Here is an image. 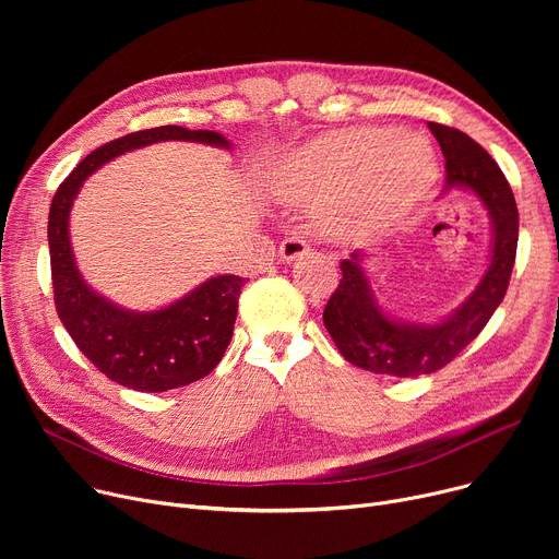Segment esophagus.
I'll return each instance as SVG.
<instances>
[{
  "label": "esophagus",
  "mask_w": 559,
  "mask_h": 559,
  "mask_svg": "<svg viewBox=\"0 0 559 559\" xmlns=\"http://www.w3.org/2000/svg\"><path fill=\"white\" fill-rule=\"evenodd\" d=\"M278 253H281V258L285 262H292V260H297V258L310 253V245L306 240H301V238H287V240L281 242Z\"/></svg>",
  "instance_id": "esophagus-1"
}]
</instances>
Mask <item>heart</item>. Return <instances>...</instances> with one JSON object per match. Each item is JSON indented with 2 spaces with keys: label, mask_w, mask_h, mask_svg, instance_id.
<instances>
[{
  "label": "heart",
  "mask_w": 559,
  "mask_h": 559,
  "mask_svg": "<svg viewBox=\"0 0 559 559\" xmlns=\"http://www.w3.org/2000/svg\"><path fill=\"white\" fill-rule=\"evenodd\" d=\"M432 176L426 142L392 129H346L285 156L274 190L292 201H331L329 222L373 224L413 205Z\"/></svg>",
  "instance_id": "1"
}]
</instances>
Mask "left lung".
<instances>
[{
  "label": "left lung",
  "mask_w": 559,
  "mask_h": 559,
  "mask_svg": "<svg viewBox=\"0 0 559 559\" xmlns=\"http://www.w3.org/2000/svg\"><path fill=\"white\" fill-rule=\"evenodd\" d=\"M447 158V190H474L493 224V251L480 285L442 324H403L378 308L360 267L362 253L342 260V281L324 308V326L344 360L373 373L413 378L447 367L474 342L503 301L519 240V211L501 167L466 133L428 122Z\"/></svg>",
  "instance_id": "obj_1"
}]
</instances>
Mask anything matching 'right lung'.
<instances>
[{
  "instance_id": "add662e5",
  "label": "right lung",
  "mask_w": 559,
  "mask_h": 559,
  "mask_svg": "<svg viewBox=\"0 0 559 559\" xmlns=\"http://www.w3.org/2000/svg\"><path fill=\"white\" fill-rule=\"evenodd\" d=\"M163 140L228 146V140L215 131H190L171 124L110 140L87 154L58 186L47 222L58 317L87 360L117 385L138 392H167L209 376L224 358L233 337L240 289L247 283V278L230 274L215 276L183 299L154 312L117 308L83 283L68 233L76 192L87 176L104 163Z\"/></svg>"
}]
</instances>
